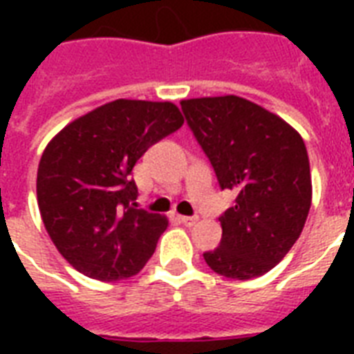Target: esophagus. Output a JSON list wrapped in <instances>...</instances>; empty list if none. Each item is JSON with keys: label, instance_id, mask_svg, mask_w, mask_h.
<instances>
[{"label": "esophagus", "instance_id": "esophagus-1", "mask_svg": "<svg viewBox=\"0 0 354 354\" xmlns=\"http://www.w3.org/2000/svg\"><path fill=\"white\" fill-rule=\"evenodd\" d=\"M176 213H178V216H180V218L185 222V224H189V222L194 218L193 213H191V211H187V209H183L182 205H176Z\"/></svg>", "mask_w": 354, "mask_h": 354}]
</instances>
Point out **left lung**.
<instances>
[{"instance_id":"8db88e82","label":"left lung","mask_w":354,"mask_h":354,"mask_svg":"<svg viewBox=\"0 0 354 354\" xmlns=\"http://www.w3.org/2000/svg\"><path fill=\"white\" fill-rule=\"evenodd\" d=\"M171 102L113 101L64 128L41 154L36 196L62 257L91 279L139 274L167 218L138 202L132 169L180 128Z\"/></svg>"}]
</instances>
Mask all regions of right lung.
<instances>
[{"instance_id":"obj_1","label":"right lung","mask_w":354,"mask_h":354,"mask_svg":"<svg viewBox=\"0 0 354 354\" xmlns=\"http://www.w3.org/2000/svg\"><path fill=\"white\" fill-rule=\"evenodd\" d=\"M185 122L233 202L221 216L222 239L207 266L248 281L283 261L307 221L313 185L307 149L286 122L264 118L239 97L182 102Z\"/></svg>"}]
</instances>
